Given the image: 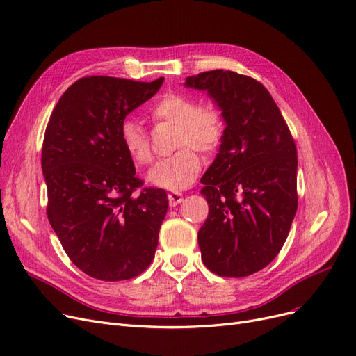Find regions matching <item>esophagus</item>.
Segmentation results:
<instances>
[{"mask_svg":"<svg viewBox=\"0 0 356 356\" xmlns=\"http://www.w3.org/2000/svg\"><path fill=\"white\" fill-rule=\"evenodd\" d=\"M167 197H168V204H170V207H176V205H179L181 200H183V195L180 193V192H170L168 195H167Z\"/></svg>","mask_w":356,"mask_h":356,"instance_id":"obj_1","label":"esophagus"}]
</instances>
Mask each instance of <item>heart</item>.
Listing matches in <instances>:
<instances>
[{"label":"heart","mask_w":356,"mask_h":356,"mask_svg":"<svg viewBox=\"0 0 356 356\" xmlns=\"http://www.w3.org/2000/svg\"><path fill=\"white\" fill-rule=\"evenodd\" d=\"M149 118L156 123H175V148H181L151 168L149 183L167 191L189 188L202 167L195 149L209 156L222 143L225 127L221 112L212 104H199L189 95L167 92L149 107ZM119 140L136 165H148L152 161L149 136L136 120L131 118L122 120Z\"/></svg>","instance_id":"b5f03b06"}]
</instances>
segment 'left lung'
Wrapping results in <instances>:
<instances>
[{
	"mask_svg": "<svg viewBox=\"0 0 356 356\" xmlns=\"http://www.w3.org/2000/svg\"><path fill=\"white\" fill-rule=\"evenodd\" d=\"M184 86L208 91L227 125L200 180L209 205L197 233L202 260L220 276L253 275L281 252L297 212L296 143L269 91L252 76L213 70Z\"/></svg>",
	"mask_w": 356,
	"mask_h": 356,
	"instance_id": "obj_1",
	"label": "left lung"
}]
</instances>
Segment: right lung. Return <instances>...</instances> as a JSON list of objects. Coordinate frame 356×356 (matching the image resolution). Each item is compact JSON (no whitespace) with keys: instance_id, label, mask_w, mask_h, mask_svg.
Returning <instances> with one entry per match:
<instances>
[{"instance_id":"right-lung-1","label":"right lung","mask_w":356,"mask_h":356,"mask_svg":"<svg viewBox=\"0 0 356 356\" xmlns=\"http://www.w3.org/2000/svg\"><path fill=\"white\" fill-rule=\"evenodd\" d=\"M151 83L91 75L60 96L42 147L48 220L72 264L100 281H125L154 259L168 200L143 188L119 128L160 90Z\"/></svg>"}]
</instances>
